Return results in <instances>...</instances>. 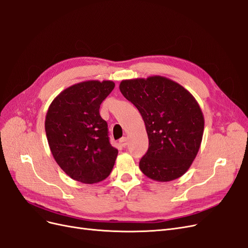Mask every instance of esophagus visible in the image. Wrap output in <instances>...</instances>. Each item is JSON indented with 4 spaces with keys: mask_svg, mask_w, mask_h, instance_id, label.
<instances>
[{
    "mask_svg": "<svg viewBox=\"0 0 248 248\" xmlns=\"http://www.w3.org/2000/svg\"><path fill=\"white\" fill-rule=\"evenodd\" d=\"M119 144H121L123 147H125L127 144V138L126 137H123L119 139Z\"/></svg>",
    "mask_w": 248,
    "mask_h": 248,
    "instance_id": "1",
    "label": "esophagus"
}]
</instances>
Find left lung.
<instances>
[{
    "label": "left lung",
    "mask_w": 248,
    "mask_h": 248,
    "mask_svg": "<svg viewBox=\"0 0 248 248\" xmlns=\"http://www.w3.org/2000/svg\"><path fill=\"white\" fill-rule=\"evenodd\" d=\"M119 90L145 124L149 146L139 163L142 173L159 182L181 177L193 164L203 138L204 116L194 95L157 75L123 80Z\"/></svg>",
    "instance_id": "8db88e82"
}]
</instances>
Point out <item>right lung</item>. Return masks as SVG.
Segmentation results:
<instances>
[{
    "mask_svg": "<svg viewBox=\"0 0 248 248\" xmlns=\"http://www.w3.org/2000/svg\"><path fill=\"white\" fill-rule=\"evenodd\" d=\"M111 80L69 86L51 102L45 118L47 141L55 162L69 177L93 185L106 179L118 150L110 144L101 103L112 92Z\"/></svg>",
    "mask_w": 248,
    "mask_h": 248,
    "instance_id": "obj_1",
    "label": "right lung"
}]
</instances>
